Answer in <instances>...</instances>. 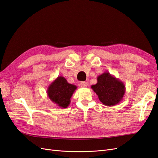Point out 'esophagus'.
<instances>
[{
    "mask_svg": "<svg viewBox=\"0 0 158 158\" xmlns=\"http://www.w3.org/2000/svg\"><path fill=\"white\" fill-rule=\"evenodd\" d=\"M80 86L82 88H86L88 86V83L85 82H80Z\"/></svg>",
    "mask_w": 158,
    "mask_h": 158,
    "instance_id": "obj_1",
    "label": "esophagus"
}]
</instances>
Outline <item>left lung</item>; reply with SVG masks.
Returning <instances> with one entry per match:
<instances>
[{
    "label": "left lung",
    "instance_id": "left-lung-1",
    "mask_svg": "<svg viewBox=\"0 0 158 158\" xmlns=\"http://www.w3.org/2000/svg\"><path fill=\"white\" fill-rule=\"evenodd\" d=\"M104 106L112 107L120 103L125 94V85L121 80L106 71L97 78V84L91 86Z\"/></svg>",
    "mask_w": 158,
    "mask_h": 158
}]
</instances>
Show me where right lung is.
<instances>
[{"mask_svg": "<svg viewBox=\"0 0 158 158\" xmlns=\"http://www.w3.org/2000/svg\"><path fill=\"white\" fill-rule=\"evenodd\" d=\"M76 89V85L69 84L64 77L60 76L50 84L47 94L52 102L65 109L70 105V98Z\"/></svg>", "mask_w": 158, "mask_h": 158, "instance_id": "1", "label": "right lung"}]
</instances>
